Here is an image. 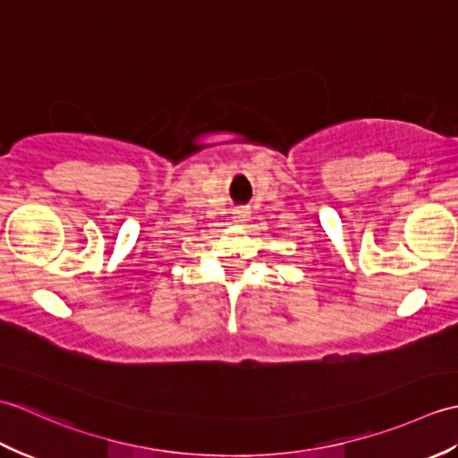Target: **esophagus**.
Segmentation results:
<instances>
[{"label":"esophagus","mask_w":458,"mask_h":458,"mask_svg":"<svg viewBox=\"0 0 458 458\" xmlns=\"http://www.w3.org/2000/svg\"><path fill=\"white\" fill-rule=\"evenodd\" d=\"M248 216H250V208H248V207H238V208L234 210V218H236L238 222L248 220Z\"/></svg>","instance_id":"esophagus-1"}]
</instances>
